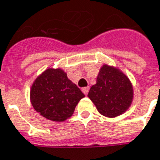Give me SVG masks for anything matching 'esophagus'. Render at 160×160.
Masks as SVG:
<instances>
[{
    "instance_id": "esophagus-1",
    "label": "esophagus",
    "mask_w": 160,
    "mask_h": 160,
    "mask_svg": "<svg viewBox=\"0 0 160 160\" xmlns=\"http://www.w3.org/2000/svg\"><path fill=\"white\" fill-rule=\"evenodd\" d=\"M88 90H89V87H85V88H82V91L83 92V93H84L85 95H87L88 93Z\"/></svg>"
}]
</instances>
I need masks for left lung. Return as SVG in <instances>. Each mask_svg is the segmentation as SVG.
Returning a JSON list of instances; mask_svg holds the SVG:
<instances>
[{
  "instance_id": "obj_1",
  "label": "left lung",
  "mask_w": 160,
  "mask_h": 160,
  "mask_svg": "<svg viewBox=\"0 0 160 160\" xmlns=\"http://www.w3.org/2000/svg\"><path fill=\"white\" fill-rule=\"evenodd\" d=\"M88 96L101 115L113 118L130 107L133 98L132 85L119 69L104 65L96 84L91 87Z\"/></svg>"
}]
</instances>
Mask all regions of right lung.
Here are the masks:
<instances>
[{
  "label": "right lung",
  "mask_w": 160,
  "mask_h": 160,
  "mask_svg": "<svg viewBox=\"0 0 160 160\" xmlns=\"http://www.w3.org/2000/svg\"><path fill=\"white\" fill-rule=\"evenodd\" d=\"M83 97L80 88L68 79L62 69L44 71L33 82L30 91L33 109L53 121H64L71 117Z\"/></svg>",
  "instance_id": "obj_1"
}]
</instances>
